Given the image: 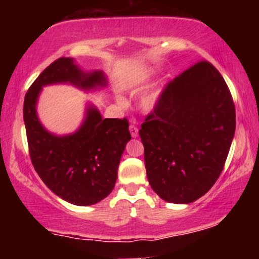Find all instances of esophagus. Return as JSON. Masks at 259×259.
<instances>
[{"label": "esophagus", "instance_id": "esophagus-1", "mask_svg": "<svg viewBox=\"0 0 259 259\" xmlns=\"http://www.w3.org/2000/svg\"><path fill=\"white\" fill-rule=\"evenodd\" d=\"M129 130H130V134H132L133 138H136V136L139 135V129L134 125V124H132V125L129 126Z\"/></svg>", "mask_w": 259, "mask_h": 259}]
</instances>
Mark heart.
Masks as SVG:
<instances>
[{"label":"heart","instance_id":"heart-1","mask_svg":"<svg viewBox=\"0 0 259 259\" xmlns=\"http://www.w3.org/2000/svg\"><path fill=\"white\" fill-rule=\"evenodd\" d=\"M145 80H146V78L140 80L139 82H136L135 84V89H139L140 86L144 85ZM158 97H159V92L158 91H152L150 92V94H146L145 96L141 97V100H140V107H141L144 111H151V109L154 108V106H156L157 101H158ZM119 103H121L123 105L124 101L119 99Z\"/></svg>","mask_w":259,"mask_h":259}]
</instances>
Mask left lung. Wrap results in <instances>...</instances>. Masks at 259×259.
I'll return each instance as SVG.
<instances>
[{
    "label": "left lung",
    "instance_id": "8db88e82",
    "mask_svg": "<svg viewBox=\"0 0 259 259\" xmlns=\"http://www.w3.org/2000/svg\"><path fill=\"white\" fill-rule=\"evenodd\" d=\"M235 125L233 96L214 65L201 61L175 76L139 132L153 191L170 203H191L209 191Z\"/></svg>",
    "mask_w": 259,
    "mask_h": 259
}]
</instances>
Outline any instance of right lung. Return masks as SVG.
I'll use <instances>...</instances> for the list:
<instances>
[{"label": "right lung", "instance_id": "add662e5", "mask_svg": "<svg viewBox=\"0 0 259 259\" xmlns=\"http://www.w3.org/2000/svg\"><path fill=\"white\" fill-rule=\"evenodd\" d=\"M70 82L82 89L105 86L102 72L84 73L72 58L52 62L32 82L24 99V123L29 154L35 170L50 190L69 203L90 206L107 197L117 180L118 165L132 139L126 118H106L89 107L82 125L68 136L44 129L36 115L41 88Z\"/></svg>", "mask_w": 259, "mask_h": 259}]
</instances>
